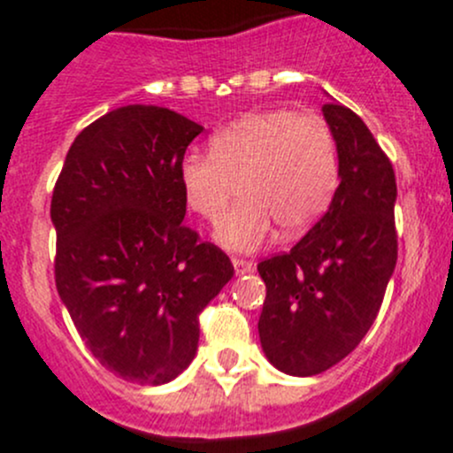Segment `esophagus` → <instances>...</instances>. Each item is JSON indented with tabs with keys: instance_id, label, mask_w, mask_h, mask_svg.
<instances>
[{
	"instance_id": "obj_1",
	"label": "esophagus",
	"mask_w": 453,
	"mask_h": 453,
	"mask_svg": "<svg viewBox=\"0 0 453 453\" xmlns=\"http://www.w3.org/2000/svg\"><path fill=\"white\" fill-rule=\"evenodd\" d=\"M232 265H234V272L239 273V276L254 272V263L248 258H232Z\"/></svg>"
}]
</instances>
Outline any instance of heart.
Listing matches in <instances>:
<instances>
[{
    "label": "heart",
    "instance_id": "obj_1",
    "mask_svg": "<svg viewBox=\"0 0 453 453\" xmlns=\"http://www.w3.org/2000/svg\"><path fill=\"white\" fill-rule=\"evenodd\" d=\"M340 159L331 127L291 109L250 113L210 138V155L180 162V186L193 212L221 223L232 199L243 201L219 230V243L252 252L272 236H300L318 221L337 188Z\"/></svg>",
    "mask_w": 453,
    "mask_h": 453
}]
</instances>
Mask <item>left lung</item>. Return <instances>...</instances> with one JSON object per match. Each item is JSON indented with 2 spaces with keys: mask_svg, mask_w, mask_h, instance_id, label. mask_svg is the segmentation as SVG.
I'll return each instance as SVG.
<instances>
[{
  "mask_svg": "<svg viewBox=\"0 0 453 453\" xmlns=\"http://www.w3.org/2000/svg\"><path fill=\"white\" fill-rule=\"evenodd\" d=\"M337 142L340 186L324 217L285 254L258 263L267 287L258 319L269 362L319 374L353 353L377 318L396 265L392 164L362 118L322 107Z\"/></svg>",
  "mask_w": 453,
  "mask_h": 453,
  "instance_id": "left-lung-1",
  "label": "left lung"
}]
</instances>
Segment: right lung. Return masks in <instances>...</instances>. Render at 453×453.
Instances as JSON below:
<instances>
[{
    "label": "right lung",
    "mask_w": 453,
    "mask_h": 453,
    "mask_svg": "<svg viewBox=\"0 0 453 453\" xmlns=\"http://www.w3.org/2000/svg\"><path fill=\"white\" fill-rule=\"evenodd\" d=\"M201 131L166 107L113 109L76 135L52 193L58 296L91 355L140 386L190 366L199 313L234 276L181 223L180 162Z\"/></svg>",
    "instance_id": "right-lung-1"
}]
</instances>
